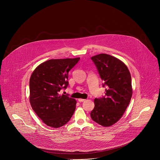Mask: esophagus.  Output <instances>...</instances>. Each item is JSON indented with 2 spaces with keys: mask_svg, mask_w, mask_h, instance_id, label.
<instances>
[{
  "mask_svg": "<svg viewBox=\"0 0 160 160\" xmlns=\"http://www.w3.org/2000/svg\"><path fill=\"white\" fill-rule=\"evenodd\" d=\"M78 101L79 102H83V101H85V99H78Z\"/></svg>",
  "mask_w": 160,
  "mask_h": 160,
  "instance_id": "34e87169",
  "label": "esophagus"
}]
</instances>
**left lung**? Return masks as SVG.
<instances>
[{"instance_id": "left-lung-1", "label": "left lung", "mask_w": 160, "mask_h": 160, "mask_svg": "<svg viewBox=\"0 0 160 160\" xmlns=\"http://www.w3.org/2000/svg\"><path fill=\"white\" fill-rule=\"evenodd\" d=\"M95 64L105 96L94 99V108L90 112L93 121L103 127L117 123L123 116L132 95V80L127 66L118 59L106 54L91 58Z\"/></svg>"}]
</instances>
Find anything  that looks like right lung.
Masks as SVG:
<instances>
[{"label":"right lung","mask_w":160,"mask_h":160,"mask_svg":"<svg viewBox=\"0 0 160 160\" xmlns=\"http://www.w3.org/2000/svg\"><path fill=\"white\" fill-rule=\"evenodd\" d=\"M80 59L48 60L37 66L31 75L32 108L42 122L49 127H62L73 115L77 101L68 95H59V92L68 86V72Z\"/></svg>","instance_id":"obj_1"}]
</instances>
